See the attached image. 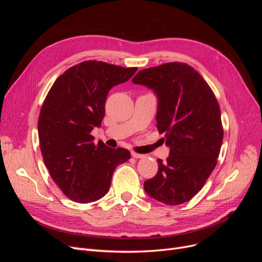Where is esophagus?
<instances>
[{
	"label": "esophagus",
	"instance_id": "obj_1",
	"mask_svg": "<svg viewBox=\"0 0 262 262\" xmlns=\"http://www.w3.org/2000/svg\"><path fill=\"white\" fill-rule=\"evenodd\" d=\"M131 155H132V157H134V158H142V157H144V155L139 154V153H136V152H132V153H131Z\"/></svg>",
	"mask_w": 262,
	"mask_h": 262
}]
</instances>
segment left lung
Listing matches in <instances>:
<instances>
[{
	"mask_svg": "<svg viewBox=\"0 0 262 262\" xmlns=\"http://www.w3.org/2000/svg\"><path fill=\"white\" fill-rule=\"evenodd\" d=\"M132 82L157 95V129L170 147L166 162L158 160L156 175L144 182L145 192L169 205L191 200L215 168L223 142L215 95L198 71L181 62L141 70Z\"/></svg>",
	"mask_w": 262,
	"mask_h": 262,
	"instance_id": "8db88e82",
	"label": "left lung"
}]
</instances>
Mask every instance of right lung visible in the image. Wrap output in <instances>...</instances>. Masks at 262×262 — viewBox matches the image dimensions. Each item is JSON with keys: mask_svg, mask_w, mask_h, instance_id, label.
Masks as SVG:
<instances>
[{"mask_svg": "<svg viewBox=\"0 0 262 262\" xmlns=\"http://www.w3.org/2000/svg\"><path fill=\"white\" fill-rule=\"evenodd\" d=\"M137 70L84 61L61 74L46 96L38 119L40 150L51 178L69 199H100L117 166L130 160L128 149L94 144L91 132L105 117L109 91L130 80Z\"/></svg>", "mask_w": 262, "mask_h": 262, "instance_id": "add662e5", "label": "right lung"}]
</instances>
